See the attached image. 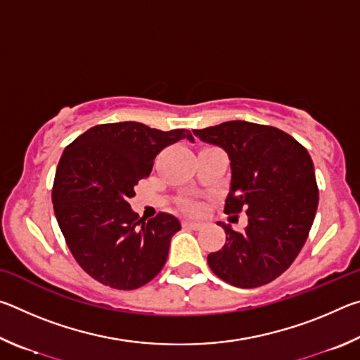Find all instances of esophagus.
<instances>
[{
	"label": "esophagus",
	"instance_id": "1",
	"mask_svg": "<svg viewBox=\"0 0 360 360\" xmlns=\"http://www.w3.org/2000/svg\"><path fill=\"white\" fill-rule=\"evenodd\" d=\"M182 225H184L186 229H191V230H200L203 229V224L202 222H193V221H184L182 222Z\"/></svg>",
	"mask_w": 360,
	"mask_h": 360
}]
</instances>
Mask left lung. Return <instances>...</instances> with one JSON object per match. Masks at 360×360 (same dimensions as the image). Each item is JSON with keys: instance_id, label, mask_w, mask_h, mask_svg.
<instances>
[{"instance_id": "8db88e82", "label": "left lung", "mask_w": 360, "mask_h": 360, "mask_svg": "<svg viewBox=\"0 0 360 360\" xmlns=\"http://www.w3.org/2000/svg\"><path fill=\"white\" fill-rule=\"evenodd\" d=\"M192 131L229 154L231 179L224 212L248 214L245 231L219 224L227 240L208 255L211 270L241 289L271 283L295 260L314 221L319 192L311 157L288 133L252 122L230 120Z\"/></svg>"}]
</instances>
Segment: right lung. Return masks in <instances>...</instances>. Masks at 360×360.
<instances>
[{"label": "right lung", "instance_id": "obj_1", "mask_svg": "<svg viewBox=\"0 0 360 360\" xmlns=\"http://www.w3.org/2000/svg\"><path fill=\"white\" fill-rule=\"evenodd\" d=\"M184 138L193 141L184 129L117 122L92 127L66 146L53 181V211L71 254L98 283L138 289L165 265L179 221L167 212L146 221L129 200L158 152Z\"/></svg>", "mask_w": 360, "mask_h": 360}]
</instances>
